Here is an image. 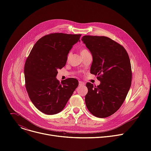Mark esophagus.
<instances>
[{"mask_svg": "<svg viewBox=\"0 0 151 151\" xmlns=\"http://www.w3.org/2000/svg\"><path fill=\"white\" fill-rule=\"evenodd\" d=\"M85 83V82H82V81H79V86H83V85H84Z\"/></svg>", "mask_w": 151, "mask_h": 151, "instance_id": "34e87169", "label": "esophagus"}]
</instances>
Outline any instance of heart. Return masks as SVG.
I'll use <instances>...</instances> for the list:
<instances>
[{
  "label": "heart",
  "instance_id": "b5f03b06",
  "mask_svg": "<svg viewBox=\"0 0 151 151\" xmlns=\"http://www.w3.org/2000/svg\"><path fill=\"white\" fill-rule=\"evenodd\" d=\"M87 51H88L87 49H85V48H81V55L83 54H84V53H85L86 52H87ZM69 55H70V53L68 54V57H69Z\"/></svg>",
  "mask_w": 151,
  "mask_h": 151
}]
</instances>
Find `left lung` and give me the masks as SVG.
I'll return each instance as SVG.
<instances>
[{"mask_svg": "<svg viewBox=\"0 0 151 151\" xmlns=\"http://www.w3.org/2000/svg\"><path fill=\"white\" fill-rule=\"evenodd\" d=\"M82 40L93 55L90 72L100 81L97 86L86 84V106L94 116L108 117L120 108L131 87L130 58L125 49L109 37L85 35Z\"/></svg>", "mask_w": 151, "mask_h": 151, "instance_id": "obj_1", "label": "left lung"}]
</instances>
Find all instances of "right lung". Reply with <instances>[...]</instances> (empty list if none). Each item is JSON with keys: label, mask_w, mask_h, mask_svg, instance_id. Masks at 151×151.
<instances>
[{"label": "right lung", "mask_w": 151, "mask_h": 151, "mask_svg": "<svg viewBox=\"0 0 151 151\" xmlns=\"http://www.w3.org/2000/svg\"><path fill=\"white\" fill-rule=\"evenodd\" d=\"M81 35L54 33L39 39L32 49L24 65L25 86L36 108L47 115L60 112L65 107L78 81L57 79V70L65 66L68 55Z\"/></svg>", "instance_id": "add662e5"}]
</instances>
